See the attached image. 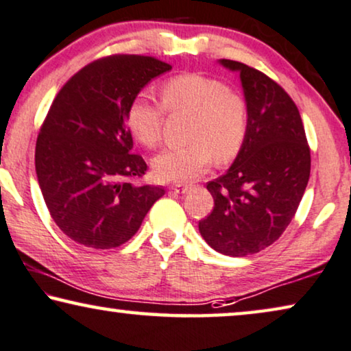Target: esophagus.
I'll list each match as a JSON object with an SVG mask.
<instances>
[{
  "label": "esophagus",
  "instance_id": "1",
  "mask_svg": "<svg viewBox=\"0 0 351 351\" xmlns=\"http://www.w3.org/2000/svg\"><path fill=\"white\" fill-rule=\"evenodd\" d=\"M191 189V184H182V182H178V184H171V191L178 192V194H184Z\"/></svg>",
  "mask_w": 351,
  "mask_h": 351
}]
</instances>
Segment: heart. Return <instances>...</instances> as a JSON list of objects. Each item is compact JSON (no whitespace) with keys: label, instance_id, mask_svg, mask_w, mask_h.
<instances>
[{"label":"heart","instance_id":"obj_1","mask_svg":"<svg viewBox=\"0 0 351 351\" xmlns=\"http://www.w3.org/2000/svg\"><path fill=\"white\" fill-rule=\"evenodd\" d=\"M160 101L162 105L140 93L127 110L132 135L146 147L160 143L165 111L191 116L186 132L189 143L170 147L152 162L159 180H194L213 159L216 164H227L239 156L248 135V106L240 93L218 79L187 73L162 84Z\"/></svg>","mask_w":351,"mask_h":351}]
</instances>
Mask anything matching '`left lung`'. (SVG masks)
Wrapping results in <instances>:
<instances>
[{
    "instance_id": "obj_1",
    "label": "left lung",
    "mask_w": 351,
    "mask_h": 351,
    "mask_svg": "<svg viewBox=\"0 0 351 351\" xmlns=\"http://www.w3.org/2000/svg\"><path fill=\"white\" fill-rule=\"evenodd\" d=\"M239 71L248 106V135L227 173L206 184L211 213L199 221L206 243L241 258L276 241L294 218L310 178V147L299 110L285 88L245 63Z\"/></svg>"
}]
</instances>
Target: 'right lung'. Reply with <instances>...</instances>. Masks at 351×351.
I'll return each instance as SVG.
<instances>
[{
  "label": "right lung",
  "instance_id": "right-lung-1",
  "mask_svg": "<svg viewBox=\"0 0 351 351\" xmlns=\"http://www.w3.org/2000/svg\"><path fill=\"white\" fill-rule=\"evenodd\" d=\"M171 65L116 53L93 60L60 88L38 133L34 165L44 202L63 234L95 250L130 240L162 186L136 184L147 165L132 154L130 101Z\"/></svg>",
  "mask_w": 351,
  "mask_h": 351
}]
</instances>
